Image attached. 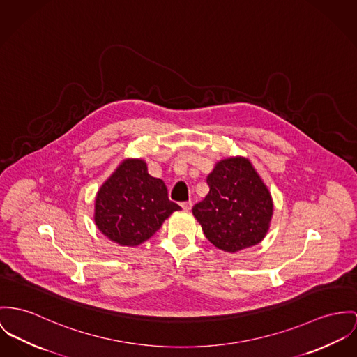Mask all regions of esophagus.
<instances>
[{
  "instance_id": "1",
  "label": "esophagus",
  "mask_w": 357,
  "mask_h": 357,
  "mask_svg": "<svg viewBox=\"0 0 357 357\" xmlns=\"http://www.w3.org/2000/svg\"><path fill=\"white\" fill-rule=\"evenodd\" d=\"M181 206H182V209H185V211H190L192 206V201H186V202H182L181 204Z\"/></svg>"
}]
</instances>
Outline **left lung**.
<instances>
[{
	"label": "left lung",
	"instance_id": "8db88e82",
	"mask_svg": "<svg viewBox=\"0 0 357 357\" xmlns=\"http://www.w3.org/2000/svg\"><path fill=\"white\" fill-rule=\"evenodd\" d=\"M206 183L208 195L192 206L206 239L227 252L258 245L268 234L273 201L250 160H220Z\"/></svg>",
	"mask_w": 357,
	"mask_h": 357
}]
</instances>
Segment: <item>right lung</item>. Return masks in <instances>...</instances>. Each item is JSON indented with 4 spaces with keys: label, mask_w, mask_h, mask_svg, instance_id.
I'll list each match as a JSON object with an SVG mask.
<instances>
[{
    "label": "right lung",
    "mask_w": 357,
    "mask_h": 357,
    "mask_svg": "<svg viewBox=\"0 0 357 357\" xmlns=\"http://www.w3.org/2000/svg\"><path fill=\"white\" fill-rule=\"evenodd\" d=\"M175 211L181 206L168 199L165 182L148 174L144 160L126 159L96 194L93 219L110 241L135 247L153 236Z\"/></svg>",
    "instance_id": "1"
}]
</instances>
